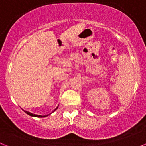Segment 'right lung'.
Wrapping results in <instances>:
<instances>
[{
    "mask_svg": "<svg viewBox=\"0 0 146 146\" xmlns=\"http://www.w3.org/2000/svg\"><path fill=\"white\" fill-rule=\"evenodd\" d=\"M58 106L57 108H55V110H54V111H55V110H56L58 109ZM54 111H53V112H54ZM25 113H27V114H28V115H29L30 116H32V117H37V118H44V117L48 116V115H35V114H33V113H30V112H28V111H25Z\"/></svg>",
    "mask_w": 146,
    "mask_h": 146,
    "instance_id": "obj_1",
    "label": "right lung"
}]
</instances>
